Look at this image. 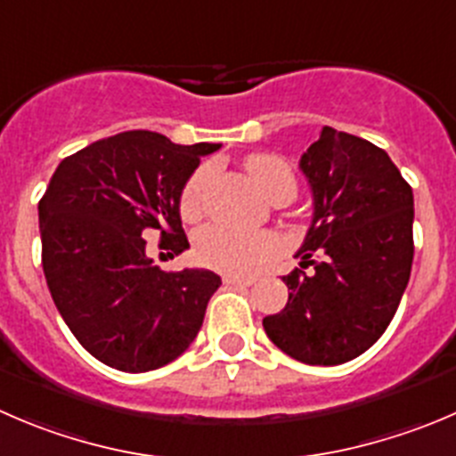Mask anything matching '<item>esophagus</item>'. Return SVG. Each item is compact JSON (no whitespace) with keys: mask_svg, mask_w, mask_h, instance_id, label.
I'll list each match as a JSON object with an SVG mask.
<instances>
[{"mask_svg":"<svg viewBox=\"0 0 456 456\" xmlns=\"http://www.w3.org/2000/svg\"><path fill=\"white\" fill-rule=\"evenodd\" d=\"M223 281H224V285H240V287H249V285H254L256 278H245V276H224Z\"/></svg>","mask_w":456,"mask_h":456,"instance_id":"obj_1","label":"esophagus"}]
</instances>
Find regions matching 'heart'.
Returning <instances> with one entry per match:
<instances>
[{
	"instance_id": "1",
	"label": "heart",
	"mask_w": 456,
	"mask_h": 456,
	"mask_svg": "<svg viewBox=\"0 0 456 456\" xmlns=\"http://www.w3.org/2000/svg\"><path fill=\"white\" fill-rule=\"evenodd\" d=\"M245 169L267 200H291L296 196V175L281 156L251 153L245 160ZM209 180L211 167H200L184 183L180 193V216L184 220H198L202 216ZM193 249L205 267L227 273H249L272 256L273 240L267 233H245L224 224H209L198 232Z\"/></svg>"
}]
</instances>
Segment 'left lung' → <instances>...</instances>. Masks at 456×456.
I'll return each mask as SVG.
<instances>
[{
    "instance_id": "left-lung-1",
    "label": "left lung",
    "mask_w": 456,
    "mask_h": 456,
    "mask_svg": "<svg viewBox=\"0 0 456 456\" xmlns=\"http://www.w3.org/2000/svg\"><path fill=\"white\" fill-rule=\"evenodd\" d=\"M314 216L285 309L263 318L272 343L307 365H340L381 338L414 258L412 187L383 149L322 126L303 153ZM308 272L305 273L304 269Z\"/></svg>"
}]
</instances>
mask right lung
<instances>
[{"instance_id":"right-lung-1","label":"right lung","mask_w":456,"mask_h":456,"mask_svg":"<svg viewBox=\"0 0 456 456\" xmlns=\"http://www.w3.org/2000/svg\"><path fill=\"white\" fill-rule=\"evenodd\" d=\"M220 144H174L126 131L64 158L39 200L46 285L79 346L120 372L178 359L220 287L209 269L162 272L144 238L174 256L189 247L180 193L202 156Z\"/></svg>"}]
</instances>
